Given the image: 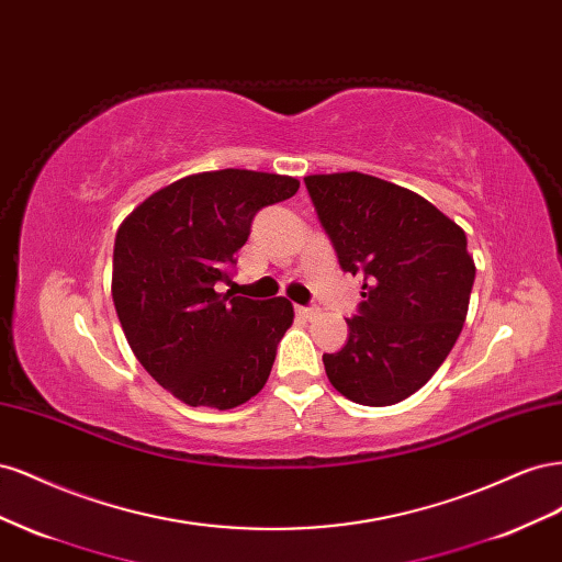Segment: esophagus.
Masks as SVG:
<instances>
[{"mask_svg":"<svg viewBox=\"0 0 562 562\" xmlns=\"http://www.w3.org/2000/svg\"><path fill=\"white\" fill-rule=\"evenodd\" d=\"M302 318H314V316H318V310L316 307H297L295 310Z\"/></svg>","mask_w":562,"mask_h":562,"instance_id":"1","label":"esophagus"}]
</instances>
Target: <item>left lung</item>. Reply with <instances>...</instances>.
I'll return each instance as SVG.
<instances>
[{
    "label": "left lung",
    "instance_id": "obj_1",
    "mask_svg": "<svg viewBox=\"0 0 562 562\" xmlns=\"http://www.w3.org/2000/svg\"><path fill=\"white\" fill-rule=\"evenodd\" d=\"M304 184L339 267L363 277L347 345L323 353L326 375L353 403H401L462 333L475 279L467 234L424 196L375 176H307Z\"/></svg>",
    "mask_w": 562,
    "mask_h": 562
}]
</instances>
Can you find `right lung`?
<instances>
[{"label": "right lung", "mask_w": 562, "mask_h": 562, "mask_svg": "<svg viewBox=\"0 0 562 562\" xmlns=\"http://www.w3.org/2000/svg\"><path fill=\"white\" fill-rule=\"evenodd\" d=\"M300 180L241 171L194 173L147 196L116 229L112 300L135 359L192 407L260 394L293 326L285 297L223 295L255 213L291 199Z\"/></svg>", "instance_id": "obj_1"}]
</instances>
